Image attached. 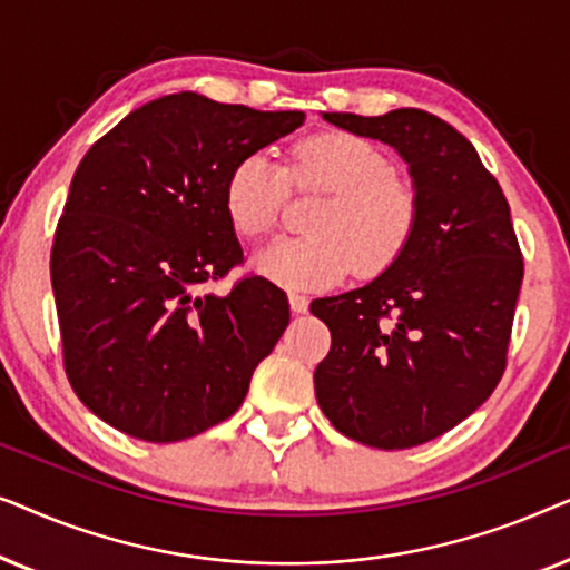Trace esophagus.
I'll return each mask as SVG.
<instances>
[{
	"instance_id": "esophagus-1",
	"label": "esophagus",
	"mask_w": 570,
	"mask_h": 570,
	"mask_svg": "<svg viewBox=\"0 0 570 570\" xmlns=\"http://www.w3.org/2000/svg\"><path fill=\"white\" fill-rule=\"evenodd\" d=\"M291 298V308L295 311V314H306L308 311V298L303 293H291L287 295Z\"/></svg>"
}]
</instances>
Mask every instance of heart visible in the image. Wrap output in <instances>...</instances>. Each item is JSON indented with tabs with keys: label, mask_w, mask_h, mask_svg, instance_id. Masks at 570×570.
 Segmentation results:
<instances>
[{
	"label": "heart",
	"mask_w": 570,
	"mask_h": 570,
	"mask_svg": "<svg viewBox=\"0 0 570 570\" xmlns=\"http://www.w3.org/2000/svg\"><path fill=\"white\" fill-rule=\"evenodd\" d=\"M291 178L318 186L330 199L316 209L311 236L277 238L254 254V269L293 291H316L340 283L355 269L384 272L410 244L417 199L392 160L368 139L330 131L293 147L283 168L269 153L240 158L225 178L223 207L238 236L259 238L277 225Z\"/></svg>",
	"instance_id": "b5f03b06"
}]
</instances>
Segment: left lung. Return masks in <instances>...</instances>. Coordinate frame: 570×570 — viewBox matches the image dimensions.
I'll use <instances>...</instances> for the list:
<instances>
[{"label": "left lung", "instance_id": "left-lung-1", "mask_svg": "<svg viewBox=\"0 0 570 570\" xmlns=\"http://www.w3.org/2000/svg\"><path fill=\"white\" fill-rule=\"evenodd\" d=\"M322 116L402 155L417 220L376 279L311 303L332 332L314 373L318 407L365 446H420L470 417L505 371L524 279L509 202L470 139L439 116Z\"/></svg>", "mask_w": 570, "mask_h": 570}]
</instances>
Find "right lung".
I'll return each mask as SVG.
<instances>
[{
	"label": "right lung",
	"mask_w": 570,
	"mask_h": 570,
	"mask_svg": "<svg viewBox=\"0 0 570 570\" xmlns=\"http://www.w3.org/2000/svg\"><path fill=\"white\" fill-rule=\"evenodd\" d=\"M303 121L174 92L124 116L80 160L51 285L69 384L116 431L174 443L240 407L291 306L254 275L228 295L205 291L244 262L225 178Z\"/></svg>",
	"instance_id": "add662e5"
}]
</instances>
